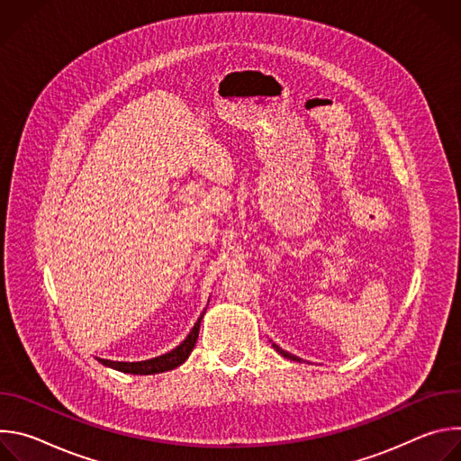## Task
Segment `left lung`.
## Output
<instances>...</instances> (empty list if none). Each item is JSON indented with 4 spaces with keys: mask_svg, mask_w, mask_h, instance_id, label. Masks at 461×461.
<instances>
[{
    "mask_svg": "<svg viewBox=\"0 0 461 461\" xmlns=\"http://www.w3.org/2000/svg\"><path fill=\"white\" fill-rule=\"evenodd\" d=\"M272 347H274V348H276V350H277V352H279L283 357H286V359H292V361H299V363L303 361L301 357H297V356H294V354H288L286 350H283V348H281V347H277L276 343H272Z\"/></svg>",
    "mask_w": 461,
    "mask_h": 461,
    "instance_id": "8db88e82",
    "label": "left lung"
}]
</instances>
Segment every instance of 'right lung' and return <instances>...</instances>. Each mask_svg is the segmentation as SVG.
<instances>
[{"label":"right lung","instance_id":"obj_1","mask_svg":"<svg viewBox=\"0 0 461 461\" xmlns=\"http://www.w3.org/2000/svg\"><path fill=\"white\" fill-rule=\"evenodd\" d=\"M206 312L201 313V317L196 319L194 326L191 328V332L187 334V338L171 352L148 359V361H137V363H125V361H111V359H100L98 361L109 368L120 370L123 374H139V375H148V374H160V372H167L173 370L176 366H180L191 354V350L194 348L196 338H199V330H201V321L204 317Z\"/></svg>","mask_w":461,"mask_h":461}]
</instances>
